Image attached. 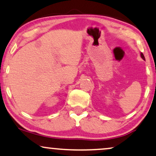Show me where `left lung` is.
Instances as JSON below:
<instances>
[{"instance_id":"obj_1","label":"left lung","mask_w":156,"mask_h":156,"mask_svg":"<svg viewBox=\"0 0 156 156\" xmlns=\"http://www.w3.org/2000/svg\"><path fill=\"white\" fill-rule=\"evenodd\" d=\"M140 55H141V57H142L143 59L145 60V56H144V55H143V53H141V54H140Z\"/></svg>"}]
</instances>
